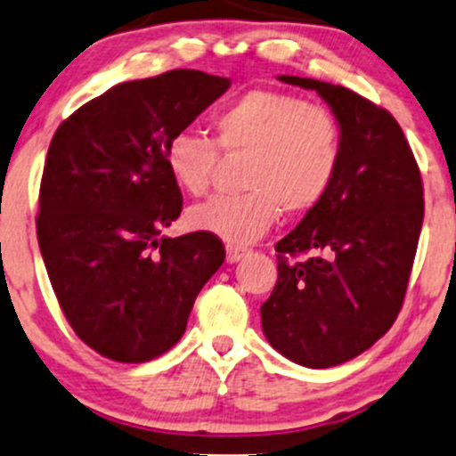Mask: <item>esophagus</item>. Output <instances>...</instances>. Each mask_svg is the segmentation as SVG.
Segmentation results:
<instances>
[{
  "mask_svg": "<svg viewBox=\"0 0 456 456\" xmlns=\"http://www.w3.org/2000/svg\"><path fill=\"white\" fill-rule=\"evenodd\" d=\"M251 253L247 247H236V244H227V262L236 264Z\"/></svg>",
  "mask_w": 456,
  "mask_h": 456,
  "instance_id": "1",
  "label": "esophagus"
}]
</instances>
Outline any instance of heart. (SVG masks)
Returning a JSON list of instances; mask_svg holds the SVG:
<instances>
[{"label": "heart", "mask_w": 456, "mask_h": 456, "mask_svg": "<svg viewBox=\"0 0 456 456\" xmlns=\"http://www.w3.org/2000/svg\"><path fill=\"white\" fill-rule=\"evenodd\" d=\"M216 140L179 132L164 159L179 188L208 192L220 167V150L247 155L242 194H218L194 205L188 223L224 242L247 244L277 223L281 209L303 216L316 209L338 179L344 155L339 118L320 103L283 90L255 88L214 112Z\"/></svg>", "instance_id": "1"}]
</instances>
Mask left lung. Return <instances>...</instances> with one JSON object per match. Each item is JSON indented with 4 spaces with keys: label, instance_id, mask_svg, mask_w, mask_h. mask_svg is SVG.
<instances>
[{
    "label": "left lung",
    "instance_id": "left-lung-1",
    "mask_svg": "<svg viewBox=\"0 0 456 456\" xmlns=\"http://www.w3.org/2000/svg\"><path fill=\"white\" fill-rule=\"evenodd\" d=\"M279 79L331 106L344 155L324 201L274 244L279 279L262 305V329L289 362L331 368L368 350L398 318L422 232V177L387 110L335 84Z\"/></svg>",
    "mask_w": 456,
    "mask_h": 456
}]
</instances>
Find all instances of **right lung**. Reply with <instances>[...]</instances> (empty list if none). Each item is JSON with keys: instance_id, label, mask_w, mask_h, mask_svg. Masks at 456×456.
Returning <instances> with one entry per match:
<instances>
[{"instance_id": "1", "label": "right lung", "mask_w": 456, "mask_h": 456, "mask_svg": "<svg viewBox=\"0 0 456 456\" xmlns=\"http://www.w3.org/2000/svg\"><path fill=\"white\" fill-rule=\"evenodd\" d=\"M229 84L192 69L123 82L53 134L38 247L73 331L112 362L144 363L173 348L194 298L224 262L212 233L162 236L183 205L164 151Z\"/></svg>"}]
</instances>
